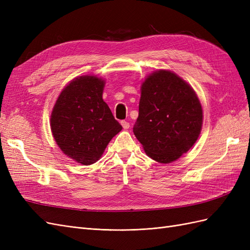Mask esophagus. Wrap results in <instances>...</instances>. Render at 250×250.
<instances>
[{
	"label": "esophagus",
	"mask_w": 250,
	"mask_h": 250,
	"mask_svg": "<svg viewBox=\"0 0 250 250\" xmlns=\"http://www.w3.org/2000/svg\"><path fill=\"white\" fill-rule=\"evenodd\" d=\"M121 125H122V127L124 128V129H128V128H129V123L127 122V121H122V122H121Z\"/></svg>",
	"instance_id": "esophagus-1"
}]
</instances>
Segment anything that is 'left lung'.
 <instances>
[{
  "instance_id": "1",
  "label": "left lung",
  "mask_w": 250,
  "mask_h": 250,
  "mask_svg": "<svg viewBox=\"0 0 250 250\" xmlns=\"http://www.w3.org/2000/svg\"><path fill=\"white\" fill-rule=\"evenodd\" d=\"M202 107L195 90L175 73L160 70L143 82L135 138L152 160L169 164L197 141Z\"/></svg>"
}]
</instances>
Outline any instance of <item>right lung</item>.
Returning <instances> with one entry per match:
<instances>
[{
	"mask_svg": "<svg viewBox=\"0 0 250 250\" xmlns=\"http://www.w3.org/2000/svg\"><path fill=\"white\" fill-rule=\"evenodd\" d=\"M105 81L84 75L73 79L57 98L50 124L62 152L88 166L99 161L111 139L122 130L103 101Z\"/></svg>",
	"mask_w": 250,
	"mask_h": 250,
	"instance_id": "right-lung-1",
	"label": "right lung"
}]
</instances>
